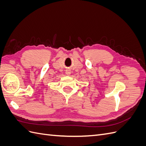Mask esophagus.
I'll return each instance as SVG.
<instances>
[{"instance_id":"obj_1","label":"esophagus","mask_w":146,"mask_h":146,"mask_svg":"<svg viewBox=\"0 0 146 146\" xmlns=\"http://www.w3.org/2000/svg\"><path fill=\"white\" fill-rule=\"evenodd\" d=\"M70 72H71V71H70V70L69 69L66 70V74H67V75H68V76L70 74Z\"/></svg>"}]
</instances>
